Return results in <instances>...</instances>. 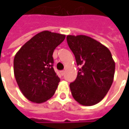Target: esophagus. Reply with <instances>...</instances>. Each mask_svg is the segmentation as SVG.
Returning a JSON list of instances; mask_svg holds the SVG:
<instances>
[{
    "label": "esophagus",
    "instance_id": "obj_1",
    "mask_svg": "<svg viewBox=\"0 0 129 129\" xmlns=\"http://www.w3.org/2000/svg\"><path fill=\"white\" fill-rule=\"evenodd\" d=\"M60 73H61V75L62 76H63V75H64V74H65V71H64V70H62V71H61V72H60Z\"/></svg>",
    "mask_w": 129,
    "mask_h": 129
}]
</instances>
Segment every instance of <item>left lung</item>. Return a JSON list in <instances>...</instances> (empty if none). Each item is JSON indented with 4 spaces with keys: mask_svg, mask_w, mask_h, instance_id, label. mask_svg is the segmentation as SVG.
<instances>
[{
    "mask_svg": "<svg viewBox=\"0 0 129 129\" xmlns=\"http://www.w3.org/2000/svg\"><path fill=\"white\" fill-rule=\"evenodd\" d=\"M69 48L81 65L75 81L70 83L73 98L83 106L103 100L113 84L115 63L108 48L85 35H68Z\"/></svg>",
    "mask_w": 129,
    "mask_h": 129,
    "instance_id": "obj_1",
    "label": "left lung"
}]
</instances>
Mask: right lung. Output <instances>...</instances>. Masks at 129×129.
<instances>
[{
    "label": "right lung",
    "instance_id": "1",
    "mask_svg": "<svg viewBox=\"0 0 129 129\" xmlns=\"http://www.w3.org/2000/svg\"><path fill=\"white\" fill-rule=\"evenodd\" d=\"M65 38L64 34L43 31L25 43L16 54V81L23 95L32 102H45L56 91L60 79L53 68L52 54Z\"/></svg>",
    "mask_w": 129,
    "mask_h": 129
}]
</instances>
